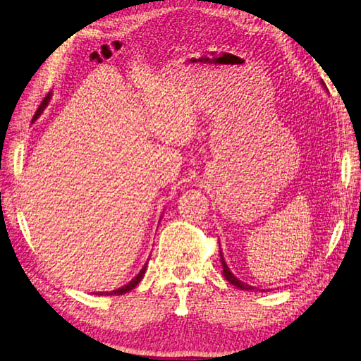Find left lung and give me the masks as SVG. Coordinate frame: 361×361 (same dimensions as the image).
I'll return each mask as SVG.
<instances>
[{
    "mask_svg": "<svg viewBox=\"0 0 361 361\" xmlns=\"http://www.w3.org/2000/svg\"><path fill=\"white\" fill-rule=\"evenodd\" d=\"M320 84H322L323 87H325V84H323V82H320ZM219 256H221V265H223V274H224L226 279H227L230 283H232V285H235L236 288H239V290L253 291L255 286L248 285V283H245V282H241L232 271H230V269L227 267V264H226V261H224V257H223V252H219Z\"/></svg>",
    "mask_w": 361,
    "mask_h": 361,
    "instance_id": "obj_1",
    "label": "left lung"
}]
</instances>
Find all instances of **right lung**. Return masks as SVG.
Returning a JSON list of instances; mask_svg holds the SVG:
<instances>
[{
  "label": "right lung",
  "instance_id": "1",
  "mask_svg": "<svg viewBox=\"0 0 361 361\" xmlns=\"http://www.w3.org/2000/svg\"><path fill=\"white\" fill-rule=\"evenodd\" d=\"M50 97H51V94L49 92L47 96H45V99L42 100V104L39 105V108H38V111H36V114L33 116V122L36 118H38L39 116H41V113L44 111V108L49 105V102H50ZM146 265H147V262L143 265V269L140 270V273H138L134 279H131L129 281L126 285H123L122 288H117V290H113V291H106V293H100V295H122V294H125V293H128V291H131V290H134L135 286L138 285V282H140L142 279H143V276H145V271H146Z\"/></svg>",
  "mask_w": 361,
  "mask_h": 361
}]
</instances>
